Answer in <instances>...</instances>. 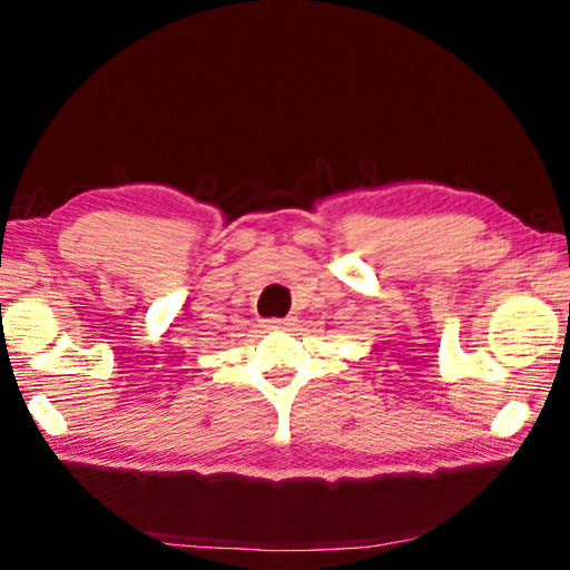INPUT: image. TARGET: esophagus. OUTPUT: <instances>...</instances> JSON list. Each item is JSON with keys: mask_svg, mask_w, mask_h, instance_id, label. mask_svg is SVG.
Instances as JSON below:
<instances>
[{"mask_svg": "<svg viewBox=\"0 0 570 570\" xmlns=\"http://www.w3.org/2000/svg\"><path fill=\"white\" fill-rule=\"evenodd\" d=\"M294 324H296L294 316H286V320H266L264 322L266 330H292Z\"/></svg>", "mask_w": 570, "mask_h": 570, "instance_id": "1", "label": "esophagus"}]
</instances>
